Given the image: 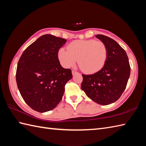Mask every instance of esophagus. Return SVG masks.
Listing matches in <instances>:
<instances>
[{
	"label": "esophagus",
	"instance_id": "34e87169",
	"mask_svg": "<svg viewBox=\"0 0 146 146\" xmlns=\"http://www.w3.org/2000/svg\"><path fill=\"white\" fill-rule=\"evenodd\" d=\"M78 73L77 72V71H75V70H72V75H76V74H78Z\"/></svg>",
	"mask_w": 146,
	"mask_h": 146
}]
</instances>
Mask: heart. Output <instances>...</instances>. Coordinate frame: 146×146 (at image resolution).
<instances>
[{
  "label": "heart",
  "instance_id": "obj_1",
  "mask_svg": "<svg viewBox=\"0 0 146 146\" xmlns=\"http://www.w3.org/2000/svg\"><path fill=\"white\" fill-rule=\"evenodd\" d=\"M58 59L65 68L75 65L78 59L81 69L85 73H94L101 70L107 58V49L103 42L90 40H77L68 46V50L61 48Z\"/></svg>",
  "mask_w": 146,
  "mask_h": 146
}]
</instances>
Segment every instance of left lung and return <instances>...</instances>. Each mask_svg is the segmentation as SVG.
Listing matches in <instances>:
<instances>
[{
    "mask_svg": "<svg viewBox=\"0 0 146 146\" xmlns=\"http://www.w3.org/2000/svg\"><path fill=\"white\" fill-rule=\"evenodd\" d=\"M107 49L104 67L92 75H82L81 88L86 96L98 104L106 105L117 101L125 90L131 73L128 56L118 43L106 36H96Z\"/></svg>",
    "mask_w": 146,
    "mask_h": 146,
    "instance_id": "left-lung-1",
    "label": "left lung"
}]
</instances>
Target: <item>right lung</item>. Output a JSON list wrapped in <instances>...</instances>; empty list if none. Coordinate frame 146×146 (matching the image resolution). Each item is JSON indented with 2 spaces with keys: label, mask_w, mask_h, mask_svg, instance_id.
Returning <instances> with one entry per match:
<instances>
[{
  "label": "right lung",
  "mask_w": 146,
  "mask_h": 146,
  "mask_svg": "<svg viewBox=\"0 0 146 146\" xmlns=\"http://www.w3.org/2000/svg\"><path fill=\"white\" fill-rule=\"evenodd\" d=\"M66 42L63 38L44 35L33 42L19 60L16 82L26 103L39 112H46L61 100L66 83L72 78L70 69L61 66L58 51Z\"/></svg>",
  "instance_id": "add662e5"
}]
</instances>
